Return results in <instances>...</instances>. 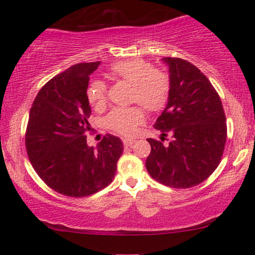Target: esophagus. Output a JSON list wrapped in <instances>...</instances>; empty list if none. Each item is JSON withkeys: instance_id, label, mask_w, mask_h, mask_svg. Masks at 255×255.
Listing matches in <instances>:
<instances>
[{"instance_id": "34e87169", "label": "esophagus", "mask_w": 255, "mask_h": 255, "mask_svg": "<svg viewBox=\"0 0 255 255\" xmlns=\"http://www.w3.org/2000/svg\"><path fill=\"white\" fill-rule=\"evenodd\" d=\"M134 142H135L134 139H123V144L125 147H131Z\"/></svg>"}]
</instances>
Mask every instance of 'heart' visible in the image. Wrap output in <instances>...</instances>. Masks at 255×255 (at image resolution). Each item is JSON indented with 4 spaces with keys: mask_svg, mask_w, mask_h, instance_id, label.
I'll return each mask as SVG.
<instances>
[{
    "mask_svg": "<svg viewBox=\"0 0 255 255\" xmlns=\"http://www.w3.org/2000/svg\"><path fill=\"white\" fill-rule=\"evenodd\" d=\"M111 78L132 85L131 101L141 104L149 111L162 109L169 96V79L165 73L153 68L151 62L140 58L120 61L109 69ZM88 100L95 108H102L107 102V86L95 81L88 89ZM144 122L140 107L115 108L106 118L107 127L117 133L132 135L139 124Z\"/></svg>",
    "mask_w": 255,
    "mask_h": 255,
    "instance_id": "1",
    "label": "heart"
}]
</instances>
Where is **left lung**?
I'll list each match as a JSON object with an SVG mask.
<instances>
[{"label": "left lung", "instance_id": "1", "mask_svg": "<svg viewBox=\"0 0 255 255\" xmlns=\"http://www.w3.org/2000/svg\"><path fill=\"white\" fill-rule=\"evenodd\" d=\"M168 66L169 96L154 128L161 141L148 138L146 169L172 188H190L207 180L221 162L226 142L222 101L207 76L187 60L162 58ZM172 137L168 145L162 141Z\"/></svg>", "mask_w": 255, "mask_h": 255}]
</instances>
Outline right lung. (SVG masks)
<instances>
[{"instance_id":"obj_1","label":"right lung","mask_w":255,"mask_h":255,"mask_svg":"<svg viewBox=\"0 0 255 255\" xmlns=\"http://www.w3.org/2000/svg\"><path fill=\"white\" fill-rule=\"evenodd\" d=\"M101 61L72 66L39 90L29 115L25 145L36 173L48 187L71 197L89 196L113 181L123 142L107 134L88 146L92 114L87 89Z\"/></svg>"}]
</instances>
